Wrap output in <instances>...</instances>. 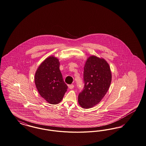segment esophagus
<instances>
[{
  "label": "esophagus",
  "instance_id": "obj_1",
  "mask_svg": "<svg viewBox=\"0 0 146 146\" xmlns=\"http://www.w3.org/2000/svg\"><path fill=\"white\" fill-rule=\"evenodd\" d=\"M68 86L69 88H70V90L73 89V88H74V85H69Z\"/></svg>",
  "mask_w": 146,
  "mask_h": 146
}]
</instances>
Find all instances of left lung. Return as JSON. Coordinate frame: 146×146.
I'll return each mask as SVG.
<instances>
[{
	"label": "left lung",
	"instance_id": "left-lung-1",
	"mask_svg": "<svg viewBox=\"0 0 146 146\" xmlns=\"http://www.w3.org/2000/svg\"><path fill=\"white\" fill-rule=\"evenodd\" d=\"M84 90L78 96L80 106L88 109L98 105L111 85V73L108 63L103 58L90 56L84 66Z\"/></svg>",
	"mask_w": 146,
	"mask_h": 146
}]
</instances>
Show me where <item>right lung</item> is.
Instances as JSON below:
<instances>
[{
	"label": "right lung",
	"mask_w": 146,
	"mask_h": 146,
	"mask_svg": "<svg viewBox=\"0 0 146 146\" xmlns=\"http://www.w3.org/2000/svg\"><path fill=\"white\" fill-rule=\"evenodd\" d=\"M59 66L57 58L48 56L38 67L35 76V86L40 96L53 105L60 102L68 88Z\"/></svg>",
	"instance_id": "add662e5"
}]
</instances>
